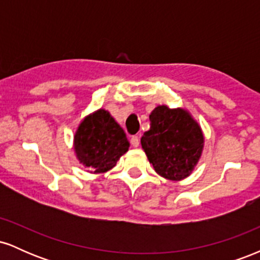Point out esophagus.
I'll list each match as a JSON object with an SVG mask.
<instances>
[{
    "label": "esophagus",
    "mask_w": 260,
    "mask_h": 260,
    "mask_svg": "<svg viewBox=\"0 0 260 260\" xmlns=\"http://www.w3.org/2000/svg\"><path fill=\"white\" fill-rule=\"evenodd\" d=\"M131 143H132V145L134 148L139 147V137L138 136H133L132 138H131Z\"/></svg>",
    "instance_id": "1"
}]
</instances>
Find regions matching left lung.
I'll use <instances>...</instances> for the list:
<instances>
[{"mask_svg": "<svg viewBox=\"0 0 260 260\" xmlns=\"http://www.w3.org/2000/svg\"><path fill=\"white\" fill-rule=\"evenodd\" d=\"M149 120L150 129L143 134L140 143L154 170L172 181L187 177L202 154L201 127L184 110L164 105L157 106Z\"/></svg>", "mask_w": 260, "mask_h": 260, "instance_id": "1", "label": "left lung"}]
</instances>
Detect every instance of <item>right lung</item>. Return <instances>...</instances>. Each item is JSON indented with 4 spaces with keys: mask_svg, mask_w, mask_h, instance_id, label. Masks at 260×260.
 Listing matches in <instances>:
<instances>
[{
    "mask_svg": "<svg viewBox=\"0 0 260 260\" xmlns=\"http://www.w3.org/2000/svg\"><path fill=\"white\" fill-rule=\"evenodd\" d=\"M128 147L129 143L124 131L105 110L88 116L74 137L77 157L94 170V174L111 170Z\"/></svg>",
    "mask_w": 260,
    "mask_h": 260,
    "instance_id": "obj_1",
    "label": "right lung"
}]
</instances>
